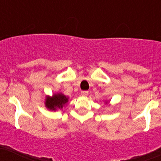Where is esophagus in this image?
I'll return each instance as SVG.
<instances>
[{
    "instance_id": "34e87169",
    "label": "esophagus",
    "mask_w": 161,
    "mask_h": 161,
    "mask_svg": "<svg viewBox=\"0 0 161 161\" xmlns=\"http://www.w3.org/2000/svg\"><path fill=\"white\" fill-rule=\"evenodd\" d=\"M88 95V91H82L81 92V96H87Z\"/></svg>"
}]
</instances>
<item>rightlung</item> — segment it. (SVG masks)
<instances>
[{
  "label": "right lung",
  "instance_id": "right-lung-1",
  "mask_svg": "<svg viewBox=\"0 0 161 161\" xmlns=\"http://www.w3.org/2000/svg\"><path fill=\"white\" fill-rule=\"evenodd\" d=\"M69 101V98L62 93H57L50 96H47L45 101V106L50 111H56L62 109Z\"/></svg>",
  "mask_w": 161,
  "mask_h": 161
}]
</instances>
